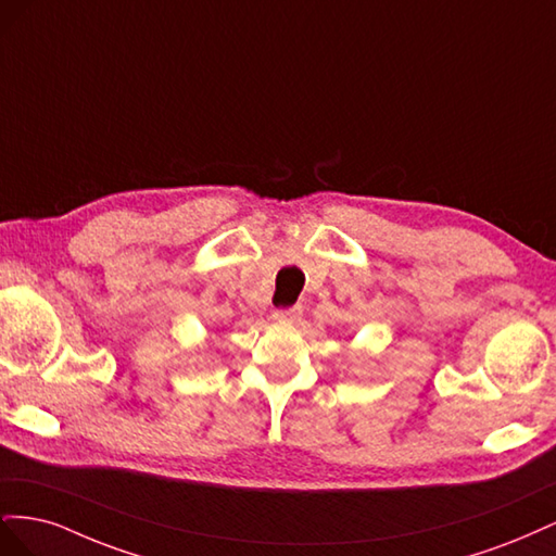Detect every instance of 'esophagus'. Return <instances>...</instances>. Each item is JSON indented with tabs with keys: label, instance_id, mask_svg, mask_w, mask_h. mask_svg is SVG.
I'll return each mask as SVG.
<instances>
[{
	"label": "esophagus",
	"instance_id": "1",
	"mask_svg": "<svg viewBox=\"0 0 556 556\" xmlns=\"http://www.w3.org/2000/svg\"><path fill=\"white\" fill-rule=\"evenodd\" d=\"M301 313H304V308L301 306H290V308H278L274 313V319H278V323H294V319L301 317Z\"/></svg>",
	"mask_w": 556,
	"mask_h": 556
}]
</instances>
